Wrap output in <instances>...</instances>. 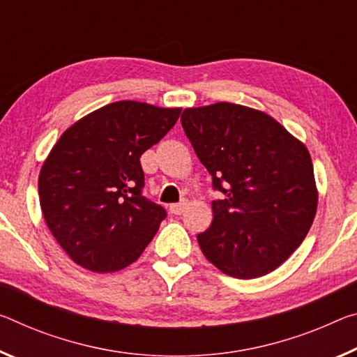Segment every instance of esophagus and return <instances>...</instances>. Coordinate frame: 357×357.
I'll use <instances>...</instances> for the list:
<instances>
[{
  "mask_svg": "<svg viewBox=\"0 0 357 357\" xmlns=\"http://www.w3.org/2000/svg\"><path fill=\"white\" fill-rule=\"evenodd\" d=\"M185 206H188V203H185V202L173 203V205L169 206V211H172L173 214H176V216H179V214H183L185 211Z\"/></svg>",
  "mask_w": 357,
  "mask_h": 357,
  "instance_id": "esophagus-1",
  "label": "esophagus"
}]
</instances>
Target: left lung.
Returning a JSON list of instances; mask_svg holds the SVG:
<instances>
[{"instance_id": "obj_1", "label": "left lung", "mask_w": 357, "mask_h": 357, "mask_svg": "<svg viewBox=\"0 0 357 357\" xmlns=\"http://www.w3.org/2000/svg\"><path fill=\"white\" fill-rule=\"evenodd\" d=\"M181 123L224 194L211 227L197 235L214 267L240 280L278 268L313 224L318 189L310 152L273 117L220 103L188 107Z\"/></svg>"}]
</instances>
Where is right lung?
<instances>
[{
    "mask_svg": "<svg viewBox=\"0 0 357 357\" xmlns=\"http://www.w3.org/2000/svg\"><path fill=\"white\" fill-rule=\"evenodd\" d=\"M181 107L109 103L56 141L38 179L49 230L81 267L112 273L135 262L167 218L141 195L139 157L173 128Z\"/></svg>",
    "mask_w": 357,
    "mask_h": 357,
    "instance_id": "1",
    "label": "right lung"
}]
</instances>
